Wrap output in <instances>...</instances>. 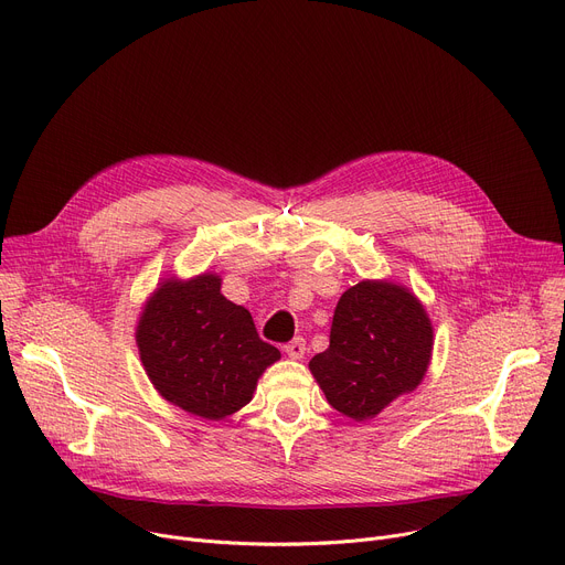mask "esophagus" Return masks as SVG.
<instances>
[{
	"label": "esophagus",
	"instance_id": "obj_1",
	"mask_svg": "<svg viewBox=\"0 0 565 565\" xmlns=\"http://www.w3.org/2000/svg\"><path fill=\"white\" fill-rule=\"evenodd\" d=\"M285 353H287L291 360H300L302 355H306V339H302V337L291 339V341L285 345Z\"/></svg>",
	"mask_w": 565,
	"mask_h": 565
}]
</instances>
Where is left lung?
Returning a JSON list of instances; mask_svg holds the SVG:
<instances>
[{
	"mask_svg": "<svg viewBox=\"0 0 565 565\" xmlns=\"http://www.w3.org/2000/svg\"><path fill=\"white\" fill-rule=\"evenodd\" d=\"M431 343L429 317L407 287L362 280L341 294L330 345L310 371L337 412L369 420L420 384Z\"/></svg>",
	"mask_w": 565,
	"mask_h": 565,
	"instance_id": "1",
	"label": "left lung"
}]
</instances>
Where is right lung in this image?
Instances as JSON below:
<instances>
[{
    "label": "right lung",
    "mask_w": 565,
    "mask_h": 565,
    "mask_svg": "<svg viewBox=\"0 0 565 565\" xmlns=\"http://www.w3.org/2000/svg\"><path fill=\"white\" fill-rule=\"evenodd\" d=\"M136 341L158 394L194 416L222 420L242 409L280 351L253 317L222 294V278H167L140 315Z\"/></svg>",
    "instance_id": "right-lung-1"
}]
</instances>
